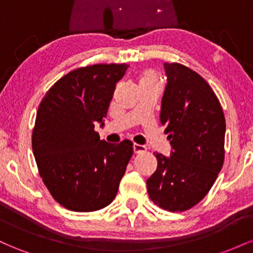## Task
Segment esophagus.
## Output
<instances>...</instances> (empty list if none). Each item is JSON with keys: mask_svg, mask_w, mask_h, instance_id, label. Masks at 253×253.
<instances>
[{"mask_svg": "<svg viewBox=\"0 0 253 253\" xmlns=\"http://www.w3.org/2000/svg\"><path fill=\"white\" fill-rule=\"evenodd\" d=\"M133 151L134 153H144L146 152V147L143 146V145H139V144H133Z\"/></svg>", "mask_w": 253, "mask_h": 253, "instance_id": "obj_1", "label": "esophagus"}]
</instances>
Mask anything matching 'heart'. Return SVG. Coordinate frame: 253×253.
<instances>
[{"label": "heart", "mask_w": 253, "mask_h": 253, "mask_svg": "<svg viewBox=\"0 0 253 253\" xmlns=\"http://www.w3.org/2000/svg\"><path fill=\"white\" fill-rule=\"evenodd\" d=\"M151 83H159V76L156 70L153 69H146L143 71L140 76V84H151Z\"/></svg>", "instance_id": "b5f03b06"}]
</instances>
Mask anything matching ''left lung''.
Returning <instances> with one entry per match:
<instances>
[{"instance_id":"8db88e82","label":"left lung","mask_w":253,"mask_h":253,"mask_svg":"<svg viewBox=\"0 0 253 253\" xmlns=\"http://www.w3.org/2000/svg\"><path fill=\"white\" fill-rule=\"evenodd\" d=\"M168 84L161 123L172 146L169 158L153 153L157 170L146 181L150 199L163 210L184 211L208 194L225 159L226 123L211 85L188 66L165 63Z\"/></svg>"}]
</instances>
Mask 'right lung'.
Wrapping results in <instances>:
<instances>
[{
    "label": "right lung",
    "instance_id": "obj_1",
    "mask_svg": "<svg viewBox=\"0 0 253 253\" xmlns=\"http://www.w3.org/2000/svg\"><path fill=\"white\" fill-rule=\"evenodd\" d=\"M127 64L77 68L48 89L37 112L32 149L50 194L74 211H95L115 199L133 155L130 140H100L95 123L107 117Z\"/></svg>",
    "mask_w": 253,
    "mask_h": 253
}]
</instances>
